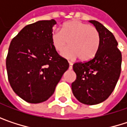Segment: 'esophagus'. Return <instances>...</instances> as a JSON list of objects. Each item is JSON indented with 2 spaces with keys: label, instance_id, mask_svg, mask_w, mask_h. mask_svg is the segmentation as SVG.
<instances>
[{
  "label": "esophagus",
  "instance_id": "1",
  "mask_svg": "<svg viewBox=\"0 0 127 127\" xmlns=\"http://www.w3.org/2000/svg\"><path fill=\"white\" fill-rule=\"evenodd\" d=\"M72 68H73V63H70V62H69V69L71 70Z\"/></svg>",
  "mask_w": 127,
  "mask_h": 127
}]
</instances>
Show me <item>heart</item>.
<instances>
[{"label":"heart","mask_w":127,"mask_h":127,"mask_svg":"<svg viewBox=\"0 0 127 127\" xmlns=\"http://www.w3.org/2000/svg\"><path fill=\"white\" fill-rule=\"evenodd\" d=\"M51 40L54 50L59 53L63 51L68 42L70 47L63 56L68 60L79 57L82 61H88L95 55L100 42L99 34L94 27L76 20L64 23L60 31L53 32Z\"/></svg>","instance_id":"heart-1"}]
</instances>
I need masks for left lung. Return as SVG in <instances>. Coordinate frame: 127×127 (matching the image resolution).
I'll return each mask as SVG.
<instances>
[{"label": "left lung", "instance_id": "obj_1", "mask_svg": "<svg viewBox=\"0 0 127 127\" xmlns=\"http://www.w3.org/2000/svg\"><path fill=\"white\" fill-rule=\"evenodd\" d=\"M89 22L99 34V47L91 60L73 64L76 79L71 88L79 102L95 105L105 101L113 93L120 76L122 57L113 33L96 20Z\"/></svg>", "mask_w": 127, "mask_h": 127}]
</instances>
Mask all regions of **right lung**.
I'll return each mask as SVG.
<instances>
[{
    "label": "right lung",
    "instance_id": "1",
    "mask_svg": "<svg viewBox=\"0 0 127 127\" xmlns=\"http://www.w3.org/2000/svg\"><path fill=\"white\" fill-rule=\"evenodd\" d=\"M56 24L54 20L29 24L10 43L6 63L9 82L14 92L29 103L48 100L69 67L51 44Z\"/></svg>",
    "mask_w": 127,
    "mask_h": 127
}]
</instances>
